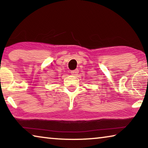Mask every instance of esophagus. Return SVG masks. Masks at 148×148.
Here are the masks:
<instances>
[{"instance_id": "esophagus-1", "label": "esophagus", "mask_w": 148, "mask_h": 148, "mask_svg": "<svg viewBox=\"0 0 148 148\" xmlns=\"http://www.w3.org/2000/svg\"><path fill=\"white\" fill-rule=\"evenodd\" d=\"M78 72H79V70L76 69V70H74V71H72L71 73L72 75H73V76H76V75L77 74Z\"/></svg>"}]
</instances>
